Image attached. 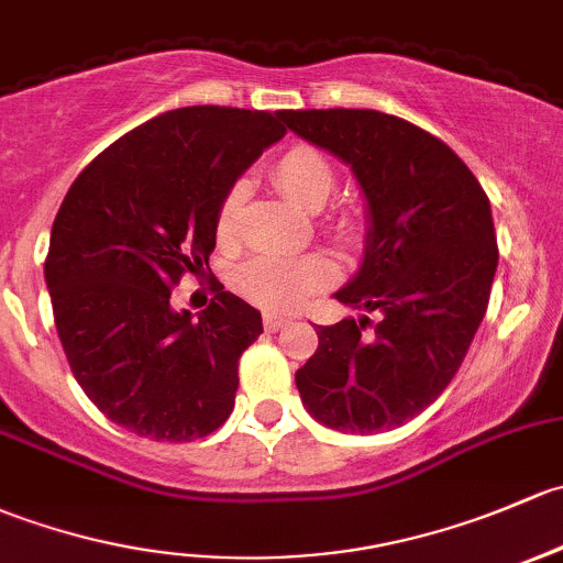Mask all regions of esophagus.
I'll return each instance as SVG.
<instances>
[{"instance_id":"34e87169","label":"esophagus","mask_w":563,"mask_h":563,"mask_svg":"<svg viewBox=\"0 0 563 563\" xmlns=\"http://www.w3.org/2000/svg\"><path fill=\"white\" fill-rule=\"evenodd\" d=\"M288 323H291V318L280 316V312H266V316H264V327H266V331H277V329L288 327Z\"/></svg>"}]
</instances>
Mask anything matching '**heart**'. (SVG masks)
Listing matches in <instances>:
<instances>
[{"instance_id": "b5f03b06", "label": "heart", "mask_w": 563, "mask_h": 563, "mask_svg": "<svg viewBox=\"0 0 563 563\" xmlns=\"http://www.w3.org/2000/svg\"><path fill=\"white\" fill-rule=\"evenodd\" d=\"M275 183L294 205L307 212L323 210L334 191V167L318 147L294 145L275 162ZM245 202V186L234 183L221 199L218 207V236L229 240L240 223V210ZM336 234L351 232V221H336ZM336 277V266L327 256H256L236 266L234 288L253 305L264 310H294L301 301H307L323 286H329Z\"/></svg>"}]
</instances>
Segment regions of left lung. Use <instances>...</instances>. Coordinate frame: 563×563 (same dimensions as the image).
Returning a JSON list of instances; mask_svg holds the SVG:
<instances>
[{
	"label": "left lung",
	"mask_w": 563,
	"mask_h": 563,
	"mask_svg": "<svg viewBox=\"0 0 563 563\" xmlns=\"http://www.w3.org/2000/svg\"><path fill=\"white\" fill-rule=\"evenodd\" d=\"M280 118L356 175L364 262L334 299L377 312L375 323L361 316L316 329L299 396L329 429H396L448 388L485 316L499 264L488 197L445 142L396 115L340 108Z\"/></svg>",
	"instance_id": "left-lung-1"
}]
</instances>
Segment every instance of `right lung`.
I'll use <instances>...</instances> for the list:
<instances>
[{"instance_id": "right-lung-1", "label": "right lung", "mask_w": 563, "mask_h": 563, "mask_svg": "<svg viewBox=\"0 0 563 563\" xmlns=\"http://www.w3.org/2000/svg\"><path fill=\"white\" fill-rule=\"evenodd\" d=\"M283 134L280 112H162L99 153L64 197L45 283L69 369L112 423L191 442L232 416L262 312L221 286L194 321L169 297L186 272L210 269L221 199Z\"/></svg>"}]
</instances>
